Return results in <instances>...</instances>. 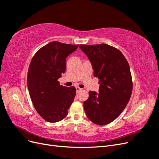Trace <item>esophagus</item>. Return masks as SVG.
Returning <instances> with one entry per match:
<instances>
[{"instance_id": "1", "label": "esophagus", "mask_w": 159, "mask_h": 159, "mask_svg": "<svg viewBox=\"0 0 159 159\" xmlns=\"http://www.w3.org/2000/svg\"><path fill=\"white\" fill-rule=\"evenodd\" d=\"M81 90H82V89H81V88H79V87H76V91H77V93L80 92V91H81Z\"/></svg>"}]
</instances>
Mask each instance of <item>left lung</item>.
Returning <instances> with one entry per match:
<instances>
[{
  "instance_id": "obj_1",
  "label": "left lung",
  "mask_w": 159,
  "mask_h": 159,
  "mask_svg": "<svg viewBox=\"0 0 159 159\" xmlns=\"http://www.w3.org/2000/svg\"><path fill=\"white\" fill-rule=\"evenodd\" d=\"M80 48L88 57L100 84L98 93L89 91L84 102L85 112L95 124H109L122 113L131 98L133 82L128 61L121 51L106 44Z\"/></svg>"
}]
</instances>
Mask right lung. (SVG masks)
I'll list each match as a JSON object with an SVG mask.
<instances>
[{
  "label": "right lung",
  "mask_w": 159,
  "mask_h": 159,
  "mask_svg": "<svg viewBox=\"0 0 159 159\" xmlns=\"http://www.w3.org/2000/svg\"><path fill=\"white\" fill-rule=\"evenodd\" d=\"M78 45L51 42L38 50L28 68L27 85L36 111L46 121L58 122L68 113L75 87H64L58 80L66 71V57Z\"/></svg>",
  "instance_id": "add662e5"
}]
</instances>
